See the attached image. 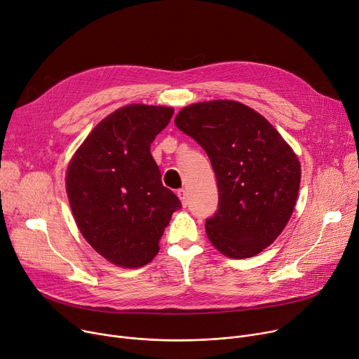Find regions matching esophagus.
<instances>
[{
	"label": "esophagus",
	"instance_id": "esophagus-1",
	"mask_svg": "<svg viewBox=\"0 0 359 359\" xmlns=\"http://www.w3.org/2000/svg\"><path fill=\"white\" fill-rule=\"evenodd\" d=\"M177 194H178L180 200H181L182 205H184V207H187V205H188V196H187V191H185L184 188H181V189H178Z\"/></svg>",
	"mask_w": 359,
	"mask_h": 359
}]
</instances>
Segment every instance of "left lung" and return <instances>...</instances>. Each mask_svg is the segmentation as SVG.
Returning a JSON list of instances; mask_svg holds the SVG:
<instances>
[{"label":"left lung","instance_id":"8db88e82","mask_svg":"<svg viewBox=\"0 0 359 359\" xmlns=\"http://www.w3.org/2000/svg\"><path fill=\"white\" fill-rule=\"evenodd\" d=\"M175 125L207 152L218 187V208L205 231L218 252L247 259L269 247L293 212L300 163L269 121L234 100L180 110Z\"/></svg>","mask_w":359,"mask_h":359}]
</instances>
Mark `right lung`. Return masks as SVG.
<instances>
[{
    "instance_id": "1",
    "label": "right lung",
    "mask_w": 359,
    "mask_h": 359,
    "mask_svg": "<svg viewBox=\"0 0 359 359\" xmlns=\"http://www.w3.org/2000/svg\"><path fill=\"white\" fill-rule=\"evenodd\" d=\"M174 115L167 106L128 104L106 116L72 158L66 188L76 224L110 263L142 267L181 201L162 185L151 144Z\"/></svg>"
}]
</instances>
